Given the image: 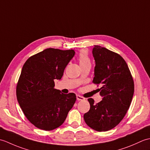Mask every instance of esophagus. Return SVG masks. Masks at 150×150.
Listing matches in <instances>:
<instances>
[{
	"mask_svg": "<svg viewBox=\"0 0 150 150\" xmlns=\"http://www.w3.org/2000/svg\"><path fill=\"white\" fill-rule=\"evenodd\" d=\"M77 100H84V98L83 97L81 96V95H77Z\"/></svg>",
	"mask_w": 150,
	"mask_h": 150,
	"instance_id": "1",
	"label": "esophagus"
}]
</instances>
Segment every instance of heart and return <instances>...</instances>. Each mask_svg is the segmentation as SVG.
I'll return each mask as SVG.
<instances>
[{"instance_id": "1", "label": "heart", "mask_w": 150, "mask_h": 150, "mask_svg": "<svg viewBox=\"0 0 150 150\" xmlns=\"http://www.w3.org/2000/svg\"><path fill=\"white\" fill-rule=\"evenodd\" d=\"M79 64H80L81 67L90 64H91L90 59L89 58L88 53L86 51H82V52H81V53L79 54Z\"/></svg>"}]
</instances>
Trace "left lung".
<instances>
[{
    "instance_id": "left-lung-1",
    "label": "left lung",
    "mask_w": 150,
    "mask_h": 150,
    "mask_svg": "<svg viewBox=\"0 0 150 150\" xmlns=\"http://www.w3.org/2000/svg\"><path fill=\"white\" fill-rule=\"evenodd\" d=\"M95 61L94 84H102L103 100L94 104L88 100L90 109L84 115L87 125L97 132H106L120 123L129 109L134 93V82L125 60L119 54L100 46L92 51Z\"/></svg>"
}]
</instances>
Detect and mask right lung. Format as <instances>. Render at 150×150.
<instances>
[{
    "instance_id": "1",
    "label": "right lung",
    "mask_w": 150,
    "mask_h": 150,
    "mask_svg": "<svg viewBox=\"0 0 150 150\" xmlns=\"http://www.w3.org/2000/svg\"><path fill=\"white\" fill-rule=\"evenodd\" d=\"M73 50L47 48L30 57L22 67L16 89L18 103L25 116L37 128L50 131L64 122L76 101L73 93L54 88L75 55Z\"/></svg>"
}]
</instances>
